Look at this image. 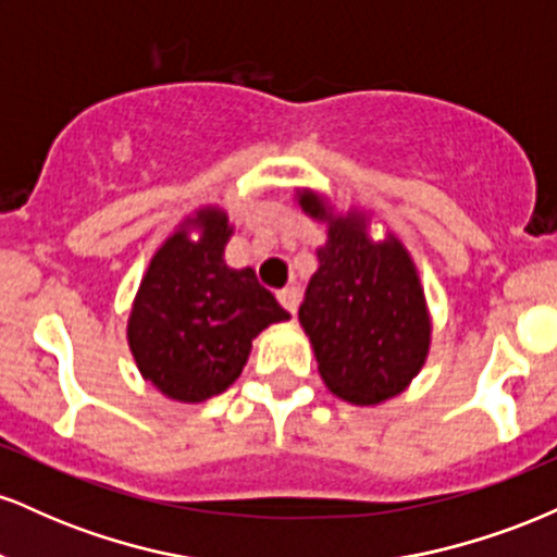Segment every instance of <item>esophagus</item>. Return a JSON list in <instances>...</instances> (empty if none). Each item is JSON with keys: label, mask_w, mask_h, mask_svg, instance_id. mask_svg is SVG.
Here are the masks:
<instances>
[{"label": "esophagus", "mask_w": 557, "mask_h": 557, "mask_svg": "<svg viewBox=\"0 0 557 557\" xmlns=\"http://www.w3.org/2000/svg\"><path fill=\"white\" fill-rule=\"evenodd\" d=\"M277 300H280V306H283L285 311L296 314V309H298V290H296V287H285V290H280Z\"/></svg>", "instance_id": "1"}]
</instances>
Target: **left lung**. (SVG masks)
<instances>
[{
  "label": "left lung",
  "instance_id": "obj_1",
  "mask_svg": "<svg viewBox=\"0 0 557 557\" xmlns=\"http://www.w3.org/2000/svg\"><path fill=\"white\" fill-rule=\"evenodd\" d=\"M300 212L327 227L298 322L332 395L354 406L398 398L426 363L432 314L419 267L393 230L372 238L374 212H341L327 194L296 188Z\"/></svg>",
  "mask_w": 557,
  "mask_h": 557
}]
</instances>
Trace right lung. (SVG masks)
Masks as SVG:
<instances>
[{
	"instance_id": "right-lung-1",
	"label": "right lung",
	"mask_w": 557,
	"mask_h": 557,
	"mask_svg": "<svg viewBox=\"0 0 557 557\" xmlns=\"http://www.w3.org/2000/svg\"><path fill=\"white\" fill-rule=\"evenodd\" d=\"M233 222L220 203L185 214L157 248L127 314L140 376L164 398L203 403L238 380L253 337L290 314L251 267L225 264Z\"/></svg>"
}]
</instances>
